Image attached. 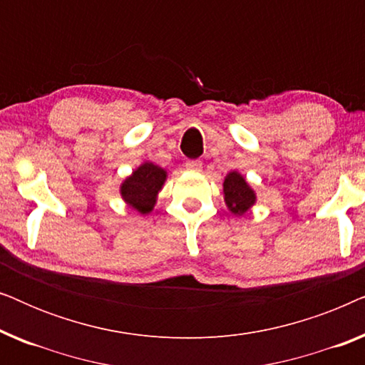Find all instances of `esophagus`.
Instances as JSON below:
<instances>
[{"label": "esophagus", "instance_id": "1", "mask_svg": "<svg viewBox=\"0 0 365 365\" xmlns=\"http://www.w3.org/2000/svg\"><path fill=\"white\" fill-rule=\"evenodd\" d=\"M187 169H191V171H196V173H199L202 169V163L199 161V159H194V161H187Z\"/></svg>", "mask_w": 365, "mask_h": 365}]
</instances>
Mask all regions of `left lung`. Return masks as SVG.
Instances as JSON below:
<instances>
[{
	"mask_svg": "<svg viewBox=\"0 0 365 365\" xmlns=\"http://www.w3.org/2000/svg\"><path fill=\"white\" fill-rule=\"evenodd\" d=\"M222 194L227 209L236 216L246 214L257 201L254 189L249 186L246 178L237 171H231L224 178Z\"/></svg>",
	"mask_w": 365,
	"mask_h": 365,
	"instance_id": "1",
	"label": "left lung"
}]
</instances>
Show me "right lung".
<instances>
[{
  "label": "right lung",
  "mask_w": 365,
  "mask_h": 365,
  "mask_svg": "<svg viewBox=\"0 0 365 365\" xmlns=\"http://www.w3.org/2000/svg\"><path fill=\"white\" fill-rule=\"evenodd\" d=\"M168 179V171L154 163H143L133 171L131 176L124 179L119 192L123 201L146 216L156 206L158 194L161 191Z\"/></svg>",
  "instance_id": "right-lung-1"
}]
</instances>
